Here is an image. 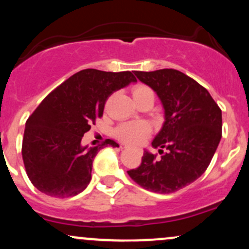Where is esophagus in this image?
<instances>
[{"instance_id": "34e87169", "label": "esophagus", "mask_w": 249, "mask_h": 249, "mask_svg": "<svg viewBox=\"0 0 249 249\" xmlns=\"http://www.w3.org/2000/svg\"><path fill=\"white\" fill-rule=\"evenodd\" d=\"M122 148H125V147H122Z\"/></svg>"}]
</instances>
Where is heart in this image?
Returning <instances> with one entry per match:
<instances>
[{
  "label": "heart",
  "instance_id": "1",
  "mask_svg": "<svg viewBox=\"0 0 249 249\" xmlns=\"http://www.w3.org/2000/svg\"><path fill=\"white\" fill-rule=\"evenodd\" d=\"M133 97L142 96V95H153V91L146 85H137L132 90ZM152 132V126L150 123L145 121H136V122H126L123 123L116 128L115 134L122 142H126L130 145L141 144L142 141L147 138Z\"/></svg>",
  "mask_w": 249,
  "mask_h": 249
}]
</instances>
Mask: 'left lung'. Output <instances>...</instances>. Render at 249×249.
I'll use <instances>...</instances> for the list:
<instances>
[{"instance_id": "obj_1", "label": "left lung", "mask_w": 249, "mask_h": 249, "mask_svg": "<svg viewBox=\"0 0 249 249\" xmlns=\"http://www.w3.org/2000/svg\"><path fill=\"white\" fill-rule=\"evenodd\" d=\"M134 75L159 97L165 122L152 142L161 158L145 150L141 166L127 173L151 192H177L201 177L212 160L221 139V110L206 89L178 70Z\"/></svg>"}]
</instances>
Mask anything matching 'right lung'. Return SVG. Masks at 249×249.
Wrapping results in <instances>:
<instances>
[{
	"label": "right lung",
	"mask_w": 249,
	"mask_h": 249,
	"mask_svg": "<svg viewBox=\"0 0 249 249\" xmlns=\"http://www.w3.org/2000/svg\"><path fill=\"white\" fill-rule=\"evenodd\" d=\"M134 82L130 71L85 69L43 99L25 123L22 142L25 171L37 190L68 198L87 188L98 151L105 145H119L107 139L98 146H83V136L103 116L108 97Z\"/></svg>",
	"instance_id": "add662e5"
}]
</instances>
